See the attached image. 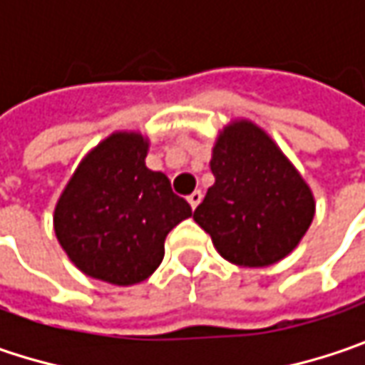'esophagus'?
Here are the masks:
<instances>
[{"instance_id": "obj_1", "label": "esophagus", "mask_w": 365, "mask_h": 365, "mask_svg": "<svg viewBox=\"0 0 365 365\" xmlns=\"http://www.w3.org/2000/svg\"><path fill=\"white\" fill-rule=\"evenodd\" d=\"M202 198H204V194H202L200 190H196V192H192V194L187 196V202H190L192 208H198V204L202 202Z\"/></svg>"}]
</instances>
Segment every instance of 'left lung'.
<instances>
[{
    "instance_id": "obj_1",
    "label": "left lung",
    "mask_w": 365,
    "mask_h": 365,
    "mask_svg": "<svg viewBox=\"0 0 365 365\" xmlns=\"http://www.w3.org/2000/svg\"><path fill=\"white\" fill-rule=\"evenodd\" d=\"M210 169L214 185L194 210V220L225 259L263 267L300 243L314 216V200L262 128L232 122L216 140Z\"/></svg>"
}]
</instances>
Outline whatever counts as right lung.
<instances>
[{
	"label": "right lung",
	"mask_w": 365,
	"mask_h": 365,
	"mask_svg": "<svg viewBox=\"0 0 365 365\" xmlns=\"http://www.w3.org/2000/svg\"><path fill=\"white\" fill-rule=\"evenodd\" d=\"M149 143L116 133L79 163L55 208V232L83 274L116 286L151 276L165 237L192 208L161 171L145 165Z\"/></svg>",
	"instance_id": "1"
}]
</instances>
